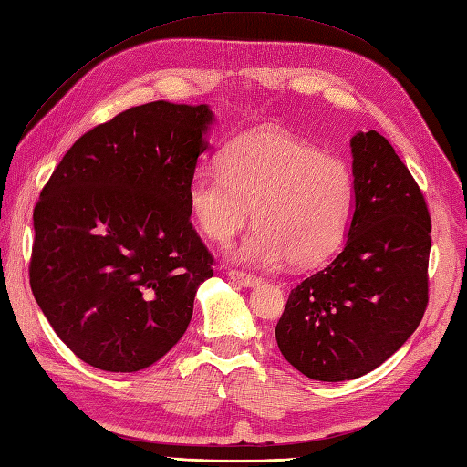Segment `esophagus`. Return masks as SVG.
I'll list each match as a JSON object with an SVG mask.
<instances>
[{
    "label": "esophagus",
    "instance_id": "1",
    "mask_svg": "<svg viewBox=\"0 0 467 467\" xmlns=\"http://www.w3.org/2000/svg\"><path fill=\"white\" fill-rule=\"evenodd\" d=\"M230 277L234 279V282H237L244 287H254L260 284V277L254 275V274H245V272H237V269H232L230 272Z\"/></svg>",
    "mask_w": 467,
    "mask_h": 467
}]
</instances>
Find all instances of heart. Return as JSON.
Listing matches in <instances>:
<instances>
[{
	"label": "heart",
	"instance_id": "heart-1",
	"mask_svg": "<svg viewBox=\"0 0 467 467\" xmlns=\"http://www.w3.org/2000/svg\"><path fill=\"white\" fill-rule=\"evenodd\" d=\"M354 198L344 160L279 128L244 133L222 153V171L198 170L188 190L193 222L220 245L244 232L255 210L260 225L235 260L262 267L326 262L344 240Z\"/></svg>",
	"mask_w": 467,
	"mask_h": 467
}]
</instances>
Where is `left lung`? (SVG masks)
Masks as SVG:
<instances>
[{"label":"left lung","instance_id":"left-lung-1","mask_svg":"<svg viewBox=\"0 0 467 467\" xmlns=\"http://www.w3.org/2000/svg\"><path fill=\"white\" fill-rule=\"evenodd\" d=\"M356 210L346 247L292 289L275 339L304 376L369 374L406 344L428 307L431 220L426 198L378 131L351 138Z\"/></svg>","mask_w":467,"mask_h":467}]
</instances>
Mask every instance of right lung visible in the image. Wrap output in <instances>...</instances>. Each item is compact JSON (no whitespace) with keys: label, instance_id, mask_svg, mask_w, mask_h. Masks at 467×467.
<instances>
[{"label":"right lung","instance_id":"1","mask_svg":"<svg viewBox=\"0 0 467 467\" xmlns=\"http://www.w3.org/2000/svg\"><path fill=\"white\" fill-rule=\"evenodd\" d=\"M207 106L151 101L84 133L34 210L29 285L59 339L103 371H140L178 344L213 255L188 190Z\"/></svg>","mask_w":467,"mask_h":467}]
</instances>
